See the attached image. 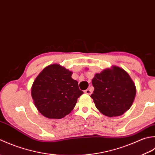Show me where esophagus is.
Masks as SVG:
<instances>
[{
  "mask_svg": "<svg viewBox=\"0 0 155 155\" xmlns=\"http://www.w3.org/2000/svg\"><path fill=\"white\" fill-rule=\"evenodd\" d=\"M84 92H85V94H87V95H91V91L90 89L86 90L84 91Z\"/></svg>",
  "mask_w": 155,
  "mask_h": 155,
  "instance_id": "1",
  "label": "esophagus"
}]
</instances>
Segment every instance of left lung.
I'll return each mask as SVG.
<instances>
[{"label":"left lung","instance_id":"1","mask_svg":"<svg viewBox=\"0 0 155 155\" xmlns=\"http://www.w3.org/2000/svg\"><path fill=\"white\" fill-rule=\"evenodd\" d=\"M91 83L94 90L91 97L102 114L115 117L130 109L137 90L133 80L124 69L113 65L96 74Z\"/></svg>","mask_w":155,"mask_h":155}]
</instances>
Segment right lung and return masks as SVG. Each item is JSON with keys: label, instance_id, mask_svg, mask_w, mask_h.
Segmentation results:
<instances>
[{"label": "right lung", "instance_id": "1", "mask_svg": "<svg viewBox=\"0 0 155 155\" xmlns=\"http://www.w3.org/2000/svg\"><path fill=\"white\" fill-rule=\"evenodd\" d=\"M72 71L58 64L49 65L37 75L31 87L35 106L43 116L61 119L70 113L84 94L71 78Z\"/></svg>", "mask_w": 155, "mask_h": 155}]
</instances>
